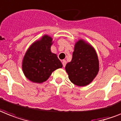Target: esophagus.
I'll return each mask as SVG.
<instances>
[{
  "label": "esophagus",
  "instance_id": "1",
  "mask_svg": "<svg viewBox=\"0 0 121 121\" xmlns=\"http://www.w3.org/2000/svg\"><path fill=\"white\" fill-rule=\"evenodd\" d=\"M62 64H63V67H65L66 66V60H63L62 61Z\"/></svg>",
  "mask_w": 121,
  "mask_h": 121
}]
</instances>
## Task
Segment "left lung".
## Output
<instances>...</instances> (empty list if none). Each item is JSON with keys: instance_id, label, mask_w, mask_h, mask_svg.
<instances>
[{"instance_id": "obj_1", "label": "left lung", "mask_w": 121, "mask_h": 121, "mask_svg": "<svg viewBox=\"0 0 121 121\" xmlns=\"http://www.w3.org/2000/svg\"><path fill=\"white\" fill-rule=\"evenodd\" d=\"M68 78L76 86H86L93 81L99 70V62L95 48L83 39L75 43L73 57L65 66Z\"/></svg>"}]
</instances>
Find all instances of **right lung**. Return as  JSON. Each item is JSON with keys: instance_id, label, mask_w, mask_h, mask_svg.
Segmentation results:
<instances>
[{"instance_id": "1", "label": "right lung", "mask_w": 121, "mask_h": 121, "mask_svg": "<svg viewBox=\"0 0 121 121\" xmlns=\"http://www.w3.org/2000/svg\"><path fill=\"white\" fill-rule=\"evenodd\" d=\"M53 38L44 35L30 45L23 58L22 68L25 77L33 83L46 81L54 71L63 67L56 54L51 52Z\"/></svg>"}]
</instances>
